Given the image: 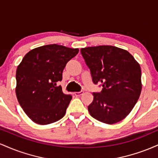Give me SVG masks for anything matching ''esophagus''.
<instances>
[{
  "instance_id": "34e87169",
  "label": "esophagus",
  "mask_w": 158,
  "mask_h": 158,
  "mask_svg": "<svg viewBox=\"0 0 158 158\" xmlns=\"http://www.w3.org/2000/svg\"><path fill=\"white\" fill-rule=\"evenodd\" d=\"M83 93H84V91H83V90H81V91L79 92H75V93H74V95H75L76 97H80L81 95H82Z\"/></svg>"
}]
</instances>
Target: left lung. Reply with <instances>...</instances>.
<instances>
[{
  "label": "left lung",
  "mask_w": 158,
  "mask_h": 158,
  "mask_svg": "<svg viewBox=\"0 0 158 158\" xmlns=\"http://www.w3.org/2000/svg\"><path fill=\"white\" fill-rule=\"evenodd\" d=\"M94 84L101 83L100 93H93L88 107L94 119L106 123L120 122L129 114L142 90L139 64L127 50L102 45L81 49Z\"/></svg>",
  "instance_id": "1"
}]
</instances>
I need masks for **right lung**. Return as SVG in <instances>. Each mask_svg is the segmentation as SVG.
<instances>
[{"label":"right lung","instance_id":"1","mask_svg":"<svg viewBox=\"0 0 158 158\" xmlns=\"http://www.w3.org/2000/svg\"><path fill=\"white\" fill-rule=\"evenodd\" d=\"M78 52V48L44 45L27 52L18 66L16 97L34 123L48 125L64 116L72 97L63 93L57 81H61L66 64Z\"/></svg>","mask_w":158,"mask_h":158}]
</instances>
